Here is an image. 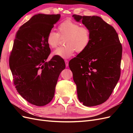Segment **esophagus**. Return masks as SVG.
I'll list each match as a JSON object with an SVG mask.
<instances>
[{"label": "esophagus", "mask_w": 133, "mask_h": 133, "mask_svg": "<svg viewBox=\"0 0 133 133\" xmlns=\"http://www.w3.org/2000/svg\"><path fill=\"white\" fill-rule=\"evenodd\" d=\"M65 65L66 67H68L69 65V62H68V60H65Z\"/></svg>", "instance_id": "esophagus-1"}]
</instances>
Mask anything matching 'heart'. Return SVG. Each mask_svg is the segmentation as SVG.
Segmentation results:
<instances>
[{"label": "heart", "mask_w": 133, "mask_h": 133, "mask_svg": "<svg viewBox=\"0 0 133 133\" xmlns=\"http://www.w3.org/2000/svg\"><path fill=\"white\" fill-rule=\"evenodd\" d=\"M60 37L66 38V45L57 48L53 51V55L62 58H69L76 50L78 53L85 50L90 41L89 30L84 26H80L78 24L66 20L60 23L58 27V33L51 30L48 34L46 42L50 47L56 48L59 44Z\"/></svg>", "instance_id": "obj_1"}]
</instances>
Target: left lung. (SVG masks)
I'll return each instance as SVG.
<instances>
[{"label":"left lung","instance_id":"8db88e82","mask_svg":"<svg viewBox=\"0 0 133 133\" xmlns=\"http://www.w3.org/2000/svg\"><path fill=\"white\" fill-rule=\"evenodd\" d=\"M73 17L90 33L87 49L69 63L78 98L85 106L98 105L109 98L119 80L122 44L114 28L100 17L75 14Z\"/></svg>","mask_w":133,"mask_h":133}]
</instances>
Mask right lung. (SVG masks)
I'll return each mask as SVG.
<instances>
[{"instance_id": "add662e5", "label": "right lung", "mask_w": 133, "mask_h": 133, "mask_svg": "<svg viewBox=\"0 0 133 133\" xmlns=\"http://www.w3.org/2000/svg\"><path fill=\"white\" fill-rule=\"evenodd\" d=\"M60 14H38L20 27L9 58L17 91L26 101L44 106L53 99L64 60L54 56L47 62L50 49L46 37Z\"/></svg>"}]
</instances>
